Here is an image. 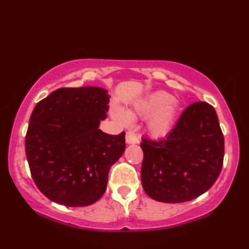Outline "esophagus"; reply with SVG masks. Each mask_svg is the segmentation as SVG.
Returning a JSON list of instances; mask_svg holds the SVG:
<instances>
[{
    "instance_id": "esophagus-1",
    "label": "esophagus",
    "mask_w": 249,
    "mask_h": 249,
    "mask_svg": "<svg viewBox=\"0 0 249 249\" xmlns=\"http://www.w3.org/2000/svg\"><path fill=\"white\" fill-rule=\"evenodd\" d=\"M139 138L137 137V135L134 133V131H127L126 134V143L127 144H135L138 143Z\"/></svg>"
}]
</instances>
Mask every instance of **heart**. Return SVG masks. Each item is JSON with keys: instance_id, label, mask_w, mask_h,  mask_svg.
I'll use <instances>...</instances> for the list:
<instances>
[{"instance_id": "b5f03b06", "label": "heart", "mask_w": 249, "mask_h": 249, "mask_svg": "<svg viewBox=\"0 0 249 249\" xmlns=\"http://www.w3.org/2000/svg\"><path fill=\"white\" fill-rule=\"evenodd\" d=\"M178 103L171 94L156 91L134 104V107L124 111L118 106L111 108V114L122 123H127L137 118L146 119V130L154 138L166 137L172 130L178 113Z\"/></svg>"}]
</instances>
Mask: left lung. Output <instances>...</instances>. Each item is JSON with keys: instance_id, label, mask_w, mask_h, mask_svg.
Instances as JSON below:
<instances>
[{"instance_id": "8db88e82", "label": "left lung", "mask_w": 249, "mask_h": 249, "mask_svg": "<svg viewBox=\"0 0 249 249\" xmlns=\"http://www.w3.org/2000/svg\"><path fill=\"white\" fill-rule=\"evenodd\" d=\"M141 182L160 202H186L213 186L223 168L225 142L217 114L204 102L184 110L166 138L141 142Z\"/></svg>"}]
</instances>
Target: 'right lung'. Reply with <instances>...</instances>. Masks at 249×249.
<instances>
[{
	"mask_svg": "<svg viewBox=\"0 0 249 249\" xmlns=\"http://www.w3.org/2000/svg\"><path fill=\"white\" fill-rule=\"evenodd\" d=\"M110 95L96 87L63 88L35 106L25 136L32 178L47 198L65 206L102 198L110 167L125 151V133L100 130Z\"/></svg>",
	"mask_w": 249,
	"mask_h": 249,
	"instance_id": "right-lung-1",
	"label": "right lung"
}]
</instances>
